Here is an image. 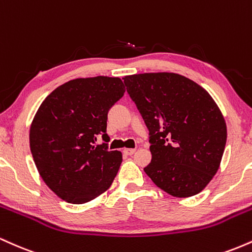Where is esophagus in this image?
Segmentation results:
<instances>
[{
  "instance_id": "obj_1",
  "label": "esophagus",
  "mask_w": 252,
  "mask_h": 252,
  "mask_svg": "<svg viewBox=\"0 0 252 252\" xmlns=\"http://www.w3.org/2000/svg\"><path fill=\"white\" fill-rule=\"evenodd\" d=\"M135 152H136L135 148H126V149L123 150V153H124V154H126V155H132Z\"/></svg>"
}]
</instances>
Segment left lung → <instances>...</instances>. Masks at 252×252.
Instances as JSON below:
<instances>
[{"label": "left lung", "mask_w": 252, "mask_h": 252, "mask_svg": "<svg viewBox=\"0 0 252 252\" xmlns=\"http://www.w3.org/2000/svg\"><path fill=\"white\" fill-rule=\"evenodd\" d=\"M123 79L149 129L152 161L146 174L176 198L200 193L218 172L226 144V123L215 99L173 72Z\"/></svg>", "instance_id": "left-lung-1"}]
</instances>
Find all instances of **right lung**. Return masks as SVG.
<instances>
[{"instance_id": "right-lung-1", "label": "right lung", "mask_w": 252, "mask_h": 252, "mask_svg": "<svg viewBox=\"0 0 252 252\" xmlns=\"http://www.w3.org/2000/svg\"><path fill=\"white\" fill-rule=\"evenodd\" d=\"M118 77L76 78L43 99L32 121L30 146L45 184L63 200L85 204L109 189L122 153L96 146L108 142V112L123 97Z\"/></svg>"}]
</instances>
